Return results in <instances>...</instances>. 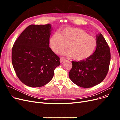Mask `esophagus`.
Returning a JSON list of instances; mask_svg holds the SVG:
<instances>
[{
    "label": "esophagus",
    "mask_w": 120,
    "mask_h": 120,
    "mask_svg": "<svg viewBox=\"0 0 120 120\" xmlns=\"http://www.w3.org/2000/svg\"><path fill=\"white\" fill-rule=\"evenodd\" d=\"M65 60H66V59H65V58L64 57H61L60 58V62L61 63H62L63 62H64V61Z\"/></svg>",
    "instance_id": "34e87169"
}]
</instances>
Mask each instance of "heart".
<instances>
[{"label":"heart","mask_w":120,"mask_h":120,"mask_svg":"<svg viewBox=\"0 0 120 120\" xmlns=\"http://www.w3.org/2000/svg\"><path fill=\"white\" fill-rule=\"evenodd\" d=\"M49 45L56 53L67 49L68 45L70 50L64 53L74 60L82 61L88 59L94 53L97 41L82 30L70 27L64 29L60 33H54L49 38Z\"/></svg>","instance_id":"obj_1"}]
</instances>
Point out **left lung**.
Segmentation results:
<instances>
[{
	"label": "left lung",
	"mask_w": 120,
	"mask_h": 120,
	"mask_svg": "<svg viewBox=\"0 0 120 120\" xmlns=\"http://www.w3.org/2000/svg\"><path fill=\"white\" fill-rule=\"evenodd\" d=\"M95 52L88 59L72 61L69 72L71 81L82 88H89L99 84L106 78L109 69L111 53L110 48L103 35L97 36Z\"/></svg>",
	"instance_id": "obj_1"
}]
</instances>
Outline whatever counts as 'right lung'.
Masks as SVG:
<instances>
[{
  "label": "right lung",
  "instance_id": "add662e5",
  "mask_svg": "<svg viewBox=\"0 0 120 120\" xmlns=\"http://www.w3.org/2000/svg\"><path fill=\"white\" fill-rule=\"evenodd\" d=\"M51 25H29L14 42L12 64L17 77L24 84L35 88L52 80L60 57L49 47Z\"/></svg>",
  "mask_w": 120,
  "mask_h": 120
}]
</instances>
